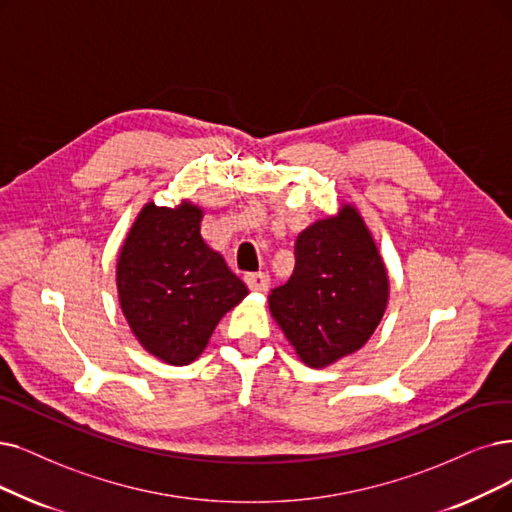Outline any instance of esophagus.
Returning <instances> with one entry per match:
<instances>
[{
    "instance_id": "34e87169",
    "label": "esophagus",
    "mask_w": 512,
    "mask_h": 512,
    "mask_svg": "<svg viewBox=\"0 0 512 512\" xmlns=\"http://www.w3.org/2000/svg\"><path fill=\"white\" fill-rule=\"evenodd\" d=\"M245 283L252 292H267L271 285V277L267 273H248L245 275Z\"/></svg>"
}]
</instances>
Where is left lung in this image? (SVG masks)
Listing matches in <instances>:
<instances>
[{
    "instance_id": "obj_1",
    "label": "left lung",
    "mask_w": 512,
    "mask_h": 512,
    "mask_svg": "<svg viewBox=\"0 0 512 512\" xmlns=\"http://www.w3.org/2000/svg\"><path fill=\"white\" fill-rule=\"evenodd\" d=\"M296 267L269 296V309L296 355L327 367L370 340L388 302V275L357 208L342 203L304 229Z\"/></svg>"
}]
</instances>
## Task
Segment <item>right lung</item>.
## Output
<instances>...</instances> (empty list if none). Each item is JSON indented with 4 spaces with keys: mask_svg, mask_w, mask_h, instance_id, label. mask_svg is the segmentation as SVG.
Here are the masks:
<instances>
[{
    "mask_svg": "<svg viewBox=\"0 0 512 512\" xmlns=\"http://www.w3.org/2000/svg\"><path fill=\"white\" fill-rule=\"evenodd\" d=\"M203 210L149 201L117 258V294L145 351L170 365L195 361L218 321L248 296L245 283L201 239Z\"/></svg>",
    "mask_w": 512,
    "mask_h": 512,
    "instance_id": "right-lung-1",
    "label": "right lung"
}]
</instances>
